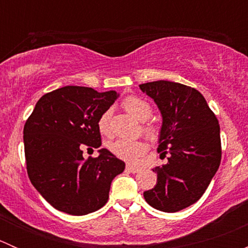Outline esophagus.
Instances as JSON below:
<instances>
[{
  "label": "esophagus",
  "instance_id": "esophagus-1",
  "mask_svg": "<svg viewBox=\"0 0 248 248\" xmlns=\"http://www.w3.org/2000/svg\"><path fill=\"white\" fill-rule=\"evenodd\" d=\"M126 170L129 171V172H133V174H136V172H138L140 169L138 168V167H134V166H131V164H127Z\"/></svg>",
  "mask_w": 248,
  "mask_h": 248
}]
</instances>
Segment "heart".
<instances>
[{
    "instance_id": "1",
    "label": "heart",
    "mask_w": 248,
    "mask_h": 248,
    "mask_svg": "<svg viewBox=\"0 0 248 248\" xmlns=\"http://www.w3.org/2000/svg\"><path fill=\"white\" fill-rule=\"evenodd\" d=\"M124 109L136 117L139 121H146L152 114V108L145 99L140 98L138 96H129L122 102ZM98 129L102 134L110 133V110H106L103 114L99 116ZM142 131L146 134L147 138L155 140L158 137V128L152 124H145L142 127ZM109 150L119 158L124 161L134 163L137 162L142 155L146 154L147 146L144 141L140 140H124V139H116L114 141H110L108 145Z\"/></svg>"
}]
</instances>
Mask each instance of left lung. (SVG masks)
I'll list each match as a JSON object with an SVG mask.
<instances>
[{
  "mask_svg": "<svg viewBox=\"0 0 248 248\" xmlns=\"http://www.w3.org/2000/svg\"><path fill=\"white\" fill-rule=\"evenodd\" d=\"M162 115L158 152L168 162L152 170L157 184L144 192L147 204L176 212L201 199L221 163V137L216 115L193 87L158 80L139 85Z\"/></svg>",
  "mask_w": 248,
  "mask_h": 248,
  "instance_id": "left-lung-1",
  "label": "left lung"
}]
</instances>
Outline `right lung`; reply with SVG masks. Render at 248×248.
Instances as JSON below:
<instances>
[{"mask_svg": "<svg viewBox=\"0 0 248 248\" xmlns=\"http://www.w3.org/2000/svg\"><path fill=\"white\" fill-rule=\"evenodd\" d=\"M119 93L64 86L41 97L24 127L27 174L51 206L81 216L107 204L110 185L124 162L109 150L84 159L82 149L102 145L99 116Z\"/></svg>", "mask_w": 248, "mask_h": 248, "instance_id": "right-lung-1", "label": "right lung"}]
</instances>
